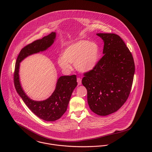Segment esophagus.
Wrapping results in <instances>:
<instances>
[{
    "label": "esophagus",
    "instance_id": "obj_1",
    "mask_svg": "<svg viewBox=\"0 0 152 152\" xmlns=\"http://www.w3.org/2000/svg\"><path fill=\"white\" fill-rule=\"evenodd\" d=\"M77 83H78V85L80 86L81 84V78H77Z\"/></svg>",
    "mask_w": 152,
    "mask_h": 152
}]
</instances>
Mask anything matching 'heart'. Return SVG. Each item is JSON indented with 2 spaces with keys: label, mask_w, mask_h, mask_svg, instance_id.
Returning <instances> with one entry per match:
<instances>
[{
  "label": "heart",
  "mask_w": 152,
  "mask_h": 152,
  "mask_svg": "<svg viewBox=\"0 0 152 152\" xmlns=\"http://www.w3.org/2000/svg\"><path fill=\"white\" fill-rule=\"evenodd\" d=\"M99 53V47L96 42L81 40L68 45L63 52V56L58 58L57 63L65 71H70V64H74L78 71L88 72L96 65Z\"/></svg>",
  "instance_id": "obj_1"
}]
</instances>
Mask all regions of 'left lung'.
Here are the masks:
<instances>
[{
	"instance_id": "1",
	"label": "left lung",
	"mask_w": 152,
	"mask_h": 152,
	"mask_svg": "<svg viewBox=\"0 0 152 152\" xmlns=\"http://www.w3.org/2000/svg\"><path fill=\"white\" fill-rule=\"evenodd\" d=\"M104 42L103 57L90 71L84 74L82 84L87 90L91 110L100 116L116 112L130 94L135 66L130 50L120 36L97 33Z\"/></svg>"
}]
</instances>
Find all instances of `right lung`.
<instances>
[{
	"label": "right lung",
	"instance_id": "1",
	"mask_svg": "<svg viewBox=\"0 0 152 152\" xmlns=\"http://www.w3.org/2000/svg\"><path fill=\"white\" fill-rule=\"evenodd\" d=\"M56 32L29 44L23 48L16 60L14 72V84L17 92L33 113L45 121H54L60 119L66 110L71 94L77 86L75 75L61 76L57 82L52 95L42 101H36L28 98L22 89L19 80L20 63L27 56L43 51L50 47L55 40Z\"/></svg>",
	"mask_w": 152,
	"mask_h": 152
}]
</instances>
